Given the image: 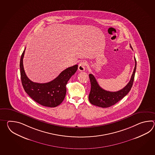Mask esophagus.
Wrapping results in <instances>:
<instances>
[{"label":"esophagus","mask_w":155,"mask_h":155,"mask_svg":"<svg viewBox=\"0 0 155 155\" xmlns=\"http://www.w3.org/2000/svg\"><path fill=\"white\" fill-rule=\"evenodd\" d=\"M87 66V64L85 61H81L80 63L78 66V69L80 71H83L85 70L86 66Z\"/></svg>","instance_id":"34e87169"}]
</instances>
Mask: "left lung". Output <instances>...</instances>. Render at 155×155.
I'll return each instance as SVG.
<instances>
[{"label": "left lung", "mask_w": 155, "mask_h": 155, "mask_svg": "<svg viewBox=\"0 0 155 155\" xmlns=\"http://www.w3.org/2000/svg\"><path fill=\"white\" fill-rule=\"evenodd\" d=\"M130 47L132 48L131 45ZM135 68L129 83L123 89L115 92L106 91L101 88L95 76L91 74H90L89 78L91 83V90L89 95L90 102L94 105L105 108L115 105L116 103L119 102L130 91L133 85L136 69V58H135Z\"/></svg>", "instance_id": "1"}]
</instances>
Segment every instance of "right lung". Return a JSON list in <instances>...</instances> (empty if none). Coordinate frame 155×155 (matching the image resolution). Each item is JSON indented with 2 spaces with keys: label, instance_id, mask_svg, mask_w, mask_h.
<instances>
[{
  "label": "right lung",
  "instance_id": "right-lung-1",
  "mask_svg": "<svg viewBox=\"0 0 155 155\" xmlns=\"http://www.w3.org/2000/svg\"><path fill=\"white\" fill-rule=\"evenodd\" d=\"M25 49L21 56L20 76L25 91L35 101L41 105L55 107L63 102L66 93V85L70 78L76 73L78 65L64 70L59 76L47 83H37L31 81L25 73L23 58Z\"/></svg>",
  "mask_w": 155,
  "mask_h": 155
}]
</instances>
